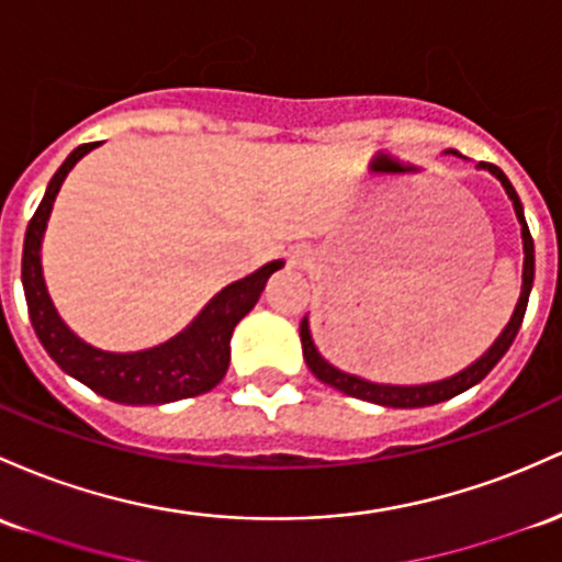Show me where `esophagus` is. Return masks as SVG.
<instances>
[{
    "mask_svg": "<svg viewBox=\"0 0 562 562\" xmlns=\"http://www.w3.org/2000/svg\"><path fill=\"white\" fill-rule=\"evenodd\" d=\"M288 261H291V267H310V250L295 248L288 252Z\"/></svg>",
    "mask_w": 562,
    "mask_h": 562,
    "instance_id": "1",
    "label": "esophagus"
}]
</instances>
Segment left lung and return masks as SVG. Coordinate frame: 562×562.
Segmentation results:
<instances>
[{"instance_id":"obj_1","label":"left lung","mask_w":562,"mask_h":562,"mask_svg":"<svg viewBox=\"0 0 562 562\" xmlns=\"http://www.w3.org/2000/svg\"><path fill=\"white\" fill-rule=\"evenodd\" d=\"M448 151H453V149H448ZM477 168L488 170L491 176H496L498 181H502L504 191L509 194L512 207H515L517 221H520L522 252H526V258H522L520 299H517L515 312H512L507 328L502 330V336H498L496 341L491 344V349L485 351L480 360H474L470 368H464V371L451 375V379L431 381V384H416V386H397V384H375V381H366V379H360V375L344 373V371H338L336 366H330V362L325 360L323 355H319L317 347H314L312 330H310V317H304V319H301V349H304V360H306V366H310V371L317 375L323 384H328V386H333V390L349 394V397L368 400V403H375V405H384V408H427V405H437V403H442V400H451V397H456V394L467 392L470 386L480 384V381H483L485 375L493 371V366H496V362L502 360L504 355H507L512 341H515L517 330H520L522 317H526L528 295H531V288H533V269H536L533 237H531V232H528L526 213H522L520 196H517V191L509 183V178L504 176V172L491 162H480Z\"/></svg>"}]
</instances>
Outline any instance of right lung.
<instances>
[{
    "label": "right lung",
    "instance_id": "1",
    "mask_svg": "<svg viewBox=\"0 0 562 562\" xmlns=\"http://www.w3.org/2000/svg\"><path fill=\"white\" fill-rule=\"evenodd\" d=\"M95 146L101 144H82L66 157V162L47 183L40 207L29 221L26 239H23L21 280L36 338L47 355L58 362L60 371L74 375L92 392L114 400V403L162 405L211 392L229 368V341L234 328L256 306L267 280L277 269L285 267V261L263 263L252 274L226 285L224 291L207 301L205 310L191 319L189 328H183L159 347L144 351H103L85 344L55 312L45 277H42L40 252L60 183L66 181L74 165Z\"/></svg>",
    "mask_w": 562,
    "mask_h": 562
}]
</instances>
